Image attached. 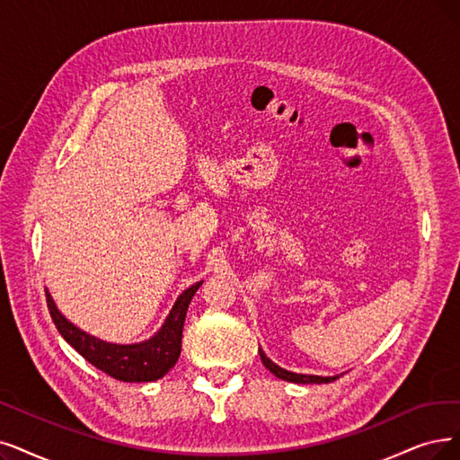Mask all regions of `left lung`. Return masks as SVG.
<instances>
[{
  "label": "left lung",
  "mask_w": 460,
  "mask_h": 460,
  "mask_svg": "<svg viewBox=\"0 0 460 460\" xmlns=\"http://www.w3.org/2000/svg\"><path fill=\"white\" fill-rule=\"evenodd\" d=\"M259 353H261V360H262V364L266 366V368H268L275 377H279V379H283V381L302 383V385H307V383H317V385H321V383L336 381V379L340 377V376H326V377H323V376H309V374H294V372H288V370L281 368V366H278L273 360H270V358L266 357V353L262 351V349H259Z\"/></svg>",
  "instance_id": "obj_1"
}]
</instances>
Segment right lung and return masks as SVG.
Listing matches in <instances>:
<instances>
[{"label": "right lung", "mask_w": 460, "mask_h": 460, "mask_svg": "<svg viewBox=\"0 0 460 460\" xmlns=\"http://www.w3.org/2000/svg\"><path fill=\"white\" fill-rule=\"evenodd\" d=\"M201 283L204 281H198L182 290L158 332L139 343H111L84 332L62 315L49 290L47 305L62 338L92 366L119 381L149 383L164 377L175 366L181 355L182 324H185L187 309Z\"/></svg>", "instance_id": "right-lung-1"}]
</instances>
